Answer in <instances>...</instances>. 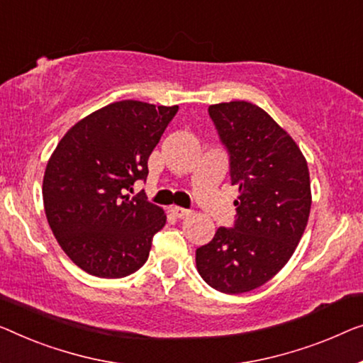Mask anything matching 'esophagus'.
Instances as JSON below:
<instances>
[{"mask_svg": "<svg viewBox=\"0 0 363 363\" xmlns=\"http://www.w3.org/2000/svg\"><path fill=\"white\" fill-rule=\"evenodd\" d=\"M171 213L176 216V218H186L189 216V210L187 208H181V207H171Z\"/></svg>", "mask_w": 363, "mask_h": 363, "instance_id": "esophagus-1", "label": "esophagus"}]
</instances>
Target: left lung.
Segmentation results:
<instances>
[{
	"instance_id": "8db88e82",
	"label": "left lung",
	"mask_w": 363,
	"mask_h": 363,
	"mask_svg": "<svg viewBox=\"0 0 363 363\" xmlns=\"http://www.w3.org/2000/svg\"><path fill=\"white\" fill-rule=\"evenodd\" d=\"M208 113L240 189L235 226H220L196 264L212 289L245 294L272 279L298 246L311 208L310 171L295 140L259 106L221 102Z\"/></svg>"
}]
</instances>
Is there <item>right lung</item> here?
<instances>
[{"label": "right lung", "instance_id": "right-lung-1", "mask_svg": "<svg viewBox=\"0 0 363 363\" xmlns=\"http://www.w3.org/2000/svg\"><path fill=\"white\" fill-rule=\"evenodd\" d=\"M179 107L118 101L65 133L43 174V207L65 254L84 272L122 279L147 262L166 213L138 194L148 158Z\"/></svg>", "mask_w": 363, "mask_h": 363}]
</instances>
